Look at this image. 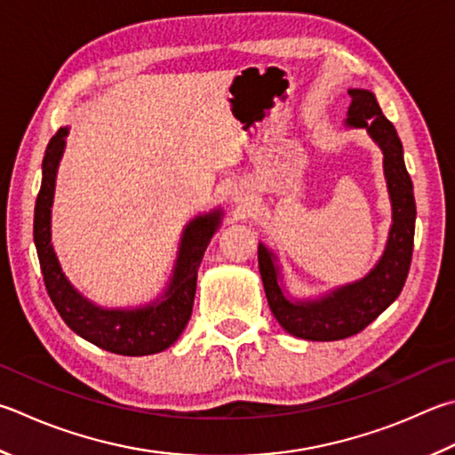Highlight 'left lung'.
<instances>
[{
    "label": "left lung",
    "mask_w": 455,
    "mask_h": 455,
    "mask_svg": "<svg viewBox=\"0 0 455 455\" xmlns=\"http://www.w3.org/2000/svg\"><path fill=\"white\" fill-rule=\"evenodd\" d=\"M346 125L366 129L384 153V175L392 201V227L386 251L364 278L336 288L316 300H291L280 284L276 256L259 244V268L268 307L288 334L304 340H342L364 330L398 299L406 284L411 252H414L416 201L414 185L403 164V148L398 133L384 117L374 93L350 89Z\"/></svg>",
    "instance_id": "1"
}]
</instances>
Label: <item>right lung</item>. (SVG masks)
Returning a JSON list of instances; mask_svg holds the SVG:
<instances>
[{"mask_svg":"<svg viewBox=\"0 0 455 455\" xmlns=\"http://www.w3.org/2000/svg\"><path fill=\"white\" fill-rule=\"evenodd\" d=\"M68 127L52 137L44 156V179L33 214V241L39 256L41 275L57 312L73 332L87 342L121 356H148L167 350L183 332L193 312L196 270L214 230L220 225V211L195 217L183 230L179 256L167 291L147 307L123 310L101 308L77 292L63 275L52 244V204L55 177L60 167Z\"/></svg>","mask_w":455,"mask_h":455,"instance_id":"1","label":"right lung"}]
</instances>
